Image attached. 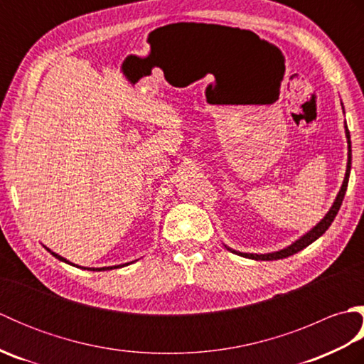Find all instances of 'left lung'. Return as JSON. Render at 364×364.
<instances>
[{"mask_svg": "<svg viewBox=\"0 0 364 364\" xmlns=\"http://www.w3.org/2000/svg\"><path fill=\"white\" fill-rule=\"evenodd\" d=\"M344 109V107H343ZM346 137H347V145H349V153H347V168H346V176H344V181H343V186L341 189H339L338 196L335 198L333 205H331V208L328 210V213L326 214V218H323L318 225H316L314 228H311L308 233H305L301 237H299L296 242H292L291 245L286 247V249H282L278 252H272V253H244V252H237V250H233L230 249V247H227V249L230 252H233L236 255H239V257H244V258H250V259H257V261H272V259H283V258H288L291 257V255L297 253L300 250H304L305 247H308L310 244H313L316 239L321 237L326 231L328 230V227L331 225V222L335 220L336 214L339 211V208H341V203L344 200V196H346V191H347V183H349V175H350V166H352V150H350V133H349V128H347L346 125Z\"/></svg>", "mask_w": 364, "mask_h": 364, "instance_id": "left-lung-1", "label": "left lung"}]
</instances>
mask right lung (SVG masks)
<instances>
[{
    "label": "right lung",
    "instance_id": "add662e5",
    "mask_svg": "<svg viewBox=\"0 0 364 364\" xmlns=\"http://www.w3.org/2000/svg\"><path fill=\"white\" fill-rule=\"evenodd\" d=\"M45 249H46V247H45ZM46 250H48V252L53 255V257H54V258H58L59 261H64V262H67V264H72V266H75L73 262H70V261H68V259L63 258V257H60V255H58V253L51 252L50 249H46ZM131 262H134V261H131ZM128 264H129V262H125V264H119V266H107V267H81V266H76V267L87 269V270H95V272H100V270H111V269H119V267H125V266H128Z\"/></svg>",
    "mask_w": 364,
    "mask_h": 364
}]
</instances>
